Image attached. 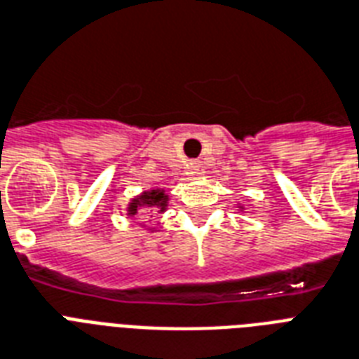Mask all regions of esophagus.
Returning a JSON list of instances; mask_svg holds the SVG:
<instances>
[{"label":"esophagus","instance_id":"esophagus-1","mask_svg":"<svg viewBox=\"0 0 359 359\" xmlns=\"http://www.w3.org/2000/svg\"><path fill=\"white\" fill-rule=\"evenodd\" d=\"M188 171H190L191 177H201V175H205V168H203L201 162H190Z\"/></svg>","mask_w":359,"mask_h":359}]
</instances>
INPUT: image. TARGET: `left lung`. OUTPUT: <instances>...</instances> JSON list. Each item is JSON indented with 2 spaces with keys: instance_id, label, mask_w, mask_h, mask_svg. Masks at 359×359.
Here are the masks:
<instances>
[{
  "instance_id": "8db88e82",
  "label": "left lung",
  "mask_w": 359,
  "mask_h": 359,
  "mask_svg": "<svg viewBox=\"0 0 359 359\" xmlns=\"http://www.w3.org/2000/svg\"><path fill=\"white\" fill-rule=\"evenodd\" d=\"M236 210H240V212H245V207L242 205V203H238V205H236Z\"/></svg>"
}]
</instances>
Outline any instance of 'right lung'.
Wrapping results in <instances>:
<instances>
[{
	"label": "right lung",
	"instance_id": "obj_1",
	"mask_svg": "<svg viewBox=\"0 0 359 359\" xmlns=\"http://www.w3.org/2000/svg\"><path fill=\"white\" fill-rule=\"evenodd\" d=\"M169 191L165 188H151V190H145L134 196L126 205V216L128 218H134V216H140V214H156V216H162L169 207ZM151 222V219H149ZM141 229H145L147 233H156V227H149L145 224H140Z\"/></svg>",
	"mask_w": 359,
	"mask_h": 359
}]
</instances>
